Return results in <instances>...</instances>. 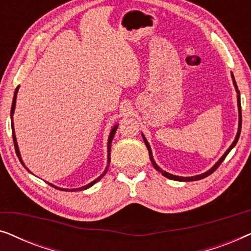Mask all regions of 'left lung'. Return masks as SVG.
Segmentation results:
<instances>
[{
  "mask_svg": "<svg viewBox=\"0 0 251 251\" xmlns=\"http://www.w3.org/2000/svg\"><path fill=\"white\" fill-rule=\"evenodd\" d=\"M232 78H233V84H234V87H235V90H236V92H238V107H239V128H238V133H236V136H235V139H234V142L232 143V145L228 147V150L226 151V152L224 153V155H223L221 159H219L217 162H216V164L212 168H210V169H209L208 171H205L204 174H201V175H198V176H193V177H180V176H175V175H171V174H169V173H167V171H164V170H162L161 169V168L157 166V164L155 163V161H154V159H153V154H152V151H151V146H150V144H149V142H147L146 140V138H145V136L143 135L142 133V136H143V139H144V143H145V145H146V147H147V150H149V154H150V159H151V162H152V164H153V167L155 168V169L159 171V173H161L163 175L164 177H167V178H169V179H173V180H178V181H193V180H200V179H202V178H205L207 176H209V175H211L212 173H214V171L217 169V168L221 166V163L223 162V161L225 160V157L227 156V154L231 152V150L233 149V147H234L235 145H236V143H238V140H239V137H240V133H241V123H242V116H241V101H240V91L238 90V85H236V82H235V78H234V76H233V74H232Z\"/></svg>",
  "mask_w": 251,
  "mask_h": 251,
  "instance_id": "obj_1",
  "label": "left lung"
}]
</instances>
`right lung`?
I'll return each instance as SVG.
<instances>
[{"instance_id":"obj_1","label":"right lung","mask_w":251,"mask_h":251,"mask_svg":"<svg viewBox=\"0 0 251 251\" xmlns=\"http://www.w3.org/2000/svg\"><path fill=\"white\" fill-rule=\"evenodd\" d=\"M18 89H19V87H17V88H16V90H15V95H13V100H12V106H11V112H10V115H11L12 138H13V144H15V150H16L17 156H18V159H19L20 162H22L23 166L26 168L25 163H24V162H23V160H22V156H20L19 149H18V144H17V139H16V135H15V129H13V121H12V116H13V113H15V107H16V98H17V94H18ZM118 126H119V125H115V126H113V128H112L111 132H109V137H108V143H107V166H106L105 170H104V173H102V174L100 175V176H99L98 178H96V179H95L94 181H91V183H89L88 185H85V186H82V187H78V188H72V190H68V188H59V187L54 186V185H52V184L48 183V181H47V183L49 184V185H51V186H52V187L57 188V190H61V191H72V192H73V191H83V190H87V188L91 187L92 185L97 183L98 180H100L101 178L105 176V174L107 173V169H108V167H109V162H111V145H112V140H113V138H114V135H115V132H116V129H118ZM26 169H27V168H26ZM27 170H28V169H27ZM28 171H29V170H28ZM29 173H30V171H29Z\"/></svg>"}]
</instances>
